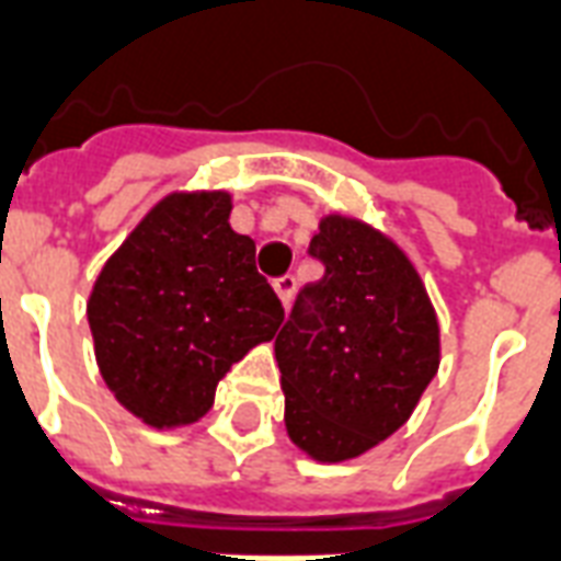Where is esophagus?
<instances>
[{
  "label": "esophagus",
  "mask_w": 561,
  "mask_h": 561,
  "mask_svg": "<svg viewBox=\"0 0 561 561\" xmlns=\"http://www.w3.org/2000/svg\"><path fill=\"white\" fill-rule=\"evenodd\" d=\"M294 288H297V279H294V276H279V279L273 282V291L279 294L282 306H288V302H291Z\"/></svg>",
  "instance_id": "obj_1"
}]
</instances>
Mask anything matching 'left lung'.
Returning a JSON list of instances; mask_svg holds the SVG:
<instances>
[{
	"instance_id": "8db88e82",
	"label": "left lung",
	"mask_w": 561,
	"mask_h": 561,
	"mask_svg": "<svg viewBox=\"0 0 561 561\" xmlns=\"http://www.w3.org/2000/svg\"><path fill=\"white\" fill-rule=\"evenodd\" d=\"M309 255L323 276L276 335L285 428L314 460H347L396 434L434 380L437 314L408 255L356 219H323Z\"/></svg>"
}]
</instances>
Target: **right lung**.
<instances>
[{
    "instance_id": "add662e5",
    "label": "right lung",
    "mask_w": 561,
    "mask_h": 561,
    "mask_svg": "<svg viewBox=\"0 0 561 561\" xmlns=\"http://www.w3.org/2000/svg\"><path fill=\"white\" fill-rule=\"evenodd\" d=\"M226 193H172L106 261L89 297L101 375L153 428L190 425L217 383L285 321L255 267V243L228 226Z\"/></svg>"
}]
</instances>
